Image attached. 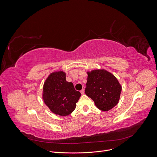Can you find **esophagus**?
<instances>
[{
    "label": "esophagus",
    "mask_w": 157,
    "mask_h": 157,
    "mask_svg": "<svg viewBox=\"0 0 157 157\" xmlns=\"http://www.w3.org/2000/svg\"><path fill=\"white\" fill-rule=\"evenodd\" d=\"M81 94H84V89H82V90L81 91Z\"/></svg>",
    "instance_id": "1"
}]
</instances>
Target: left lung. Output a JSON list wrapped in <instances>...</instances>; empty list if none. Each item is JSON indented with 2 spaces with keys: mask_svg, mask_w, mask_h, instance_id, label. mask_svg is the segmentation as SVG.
I'll list each match as a JSON object with an SVG mask.
<instances>
[{
  "mask_svg": "<svg viewBox=\"0 0 157 157\" xmlns=\"http://www.w3.org/2000/svg\"><path fill=\"white\" fill-rule=\"evenodd\" d=\"M86 94L93 99L97 108L108 111L119 102L122 86L114 75L104 69L87 71Z\"/></svg>",
  "mask_w": 157,
  "mask_h": 157,
  "instance_id": "obj_1",
  "label": "left lung"
}]
</instances>
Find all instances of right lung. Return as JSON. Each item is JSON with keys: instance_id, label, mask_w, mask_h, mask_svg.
I'll return each mask as SVG.
<instances>
[{"instance_id": "1", "label": "right lung", "mask_w": 157, "mask_h": 157, "mask_svg": "<svg viewBox=\"0 0 157 157\" xmlns=\"http://www.w3.org/2000/svg\"><path fill=\"white\" fill-rule=\"evenodd\" d=\"M81 93L75 90L73 84L66 80L63 71L50 74L43 87V100L53 113L60 116L71 114L76 107Z\"/></svg>"}]
</instances>
